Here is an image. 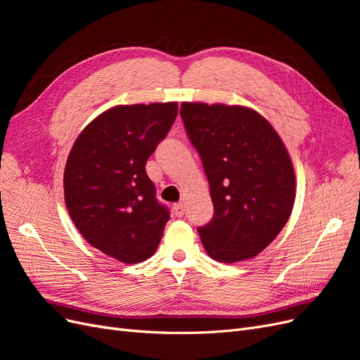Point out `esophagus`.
<instances>
[{
  "label": "esophagus",
  "mask_w": 360,
  "mask_h": 360,
  "mask_svg": "<svg viewBox=\"0 0 360 360\" xmlns=\"http://www.w3.org/2000/svg\"><path fill=\"white\" fill-rule=\"evenodd\" d=\"M172 210H174V213H176V216H183L184 214V204L183 202H177V204H174L172 205Z\"/></svg>",
  "instance_id": "1"
}]
</instances>
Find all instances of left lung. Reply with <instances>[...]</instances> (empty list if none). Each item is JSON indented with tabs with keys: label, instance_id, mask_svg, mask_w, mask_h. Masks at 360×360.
<instances>
[{
	"label": "left lung",
	"instance_id": "8db88e82",
	"mask_svg": "<svg viewBox=\"0 0 360 360\" xmlns=\"http://www.w3.org/2000/svg\"><path fill=\"white\" fill-rule=\"evenodd\" d=\"M180 114L214 207L212 221L198 228L205 252L226 264L257 257L285 226L296 200L285 144L252 108L183 102Z\"/></svg>",
	"mask_w": 360,
	"mask_h": 360
}]
</instances>
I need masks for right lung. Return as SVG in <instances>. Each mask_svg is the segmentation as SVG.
Returning <instances> with one entry per match:
<instances>
[{"label": "right lung", "mask_w": 360, "mask_h": 360, "mask_svg": "<svg viewBox=\"0 0 360 360\" xmlns=\"http://www.w3.org/2000/svg\"><path fill=\"white\" fill-rule=\"evenodd\" d=\"M177 112V102L117 105L85 126L69 153L63 184L72 221L93 248L124 264L153 255L169 219L146 163Z\"/></svg>", "instance_id": "right-lung-1"}]
</instances>
